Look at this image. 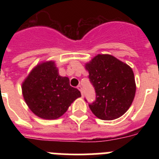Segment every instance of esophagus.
<instances>
[{
    "instance_id": "34e87169",
    "label": "esophagus",
    "mask_w": 159,
    "mask_h": 159,
    "mask_svg": "<svg viewBox=\"0 0 159 159\" xmlns=\"http://www.w3.org/2000/svg\"><path fill=\"white\" fill-rule=\"evenodd\" d=\"M77 88H78V89L80 90V92H81V95H82V96H84V91H83L82 87H81L80 85H79V86L77 87Z\"/></svg>"
}]
</instances>
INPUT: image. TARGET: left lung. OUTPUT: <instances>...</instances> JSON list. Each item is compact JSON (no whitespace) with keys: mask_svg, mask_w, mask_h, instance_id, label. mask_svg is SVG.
<instances>
[{"mask_svg":"<svg viewBox=\"0 0 159 159\" xmlns=\"http://www.w3.org/2000/svg\"><path fill=\"white\" fill-rule=\"evenodd\" d=\"M86 69L95 92V101L88 104L92 113L102 120L121 117L135 95V81L130 67L111 55L99 54L86 64Z\"/></svg>","mask_w":159,"mask_h":159,"instance_id":"1","label":"left lung"}]
</instances>
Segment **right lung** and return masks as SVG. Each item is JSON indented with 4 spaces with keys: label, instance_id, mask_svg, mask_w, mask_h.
I'll use <instances>...</instances> for the list:
<instances>
[{
    "label": "right lung",
    "instance_id": "add662e5",
    "mask_svg": "<svg viewBox=\"0 0 159 159\" xmlns=\"http://www.w3.org/2000/svg\"><path fill=\"white\" fill-rule=\"evenodd\" d=\"M25 102L36 116L56 119L63 116L71 102L81 96L70 86L69 79L60 76L52 61L36 66L22 84Z\"/></svg>",
    "mask_w": 159,
    "mask_h": 159
}]
</instances>
